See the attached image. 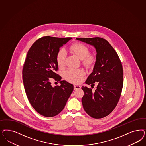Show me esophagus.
Masks as SVG:
<instances>
[{
	"mask_svg": "<svg viewBox=\"0 0 146 146\" xmlns=\"http://www.w3.org/2000/svg\"><path fill=\"white\" fill-rule=\"evenodd\" d=\"M80 88H81V87L79 85H74V90L80 89Z\"/></svg>",
	"mask_w": 146,
	"mask_h": 146,
	"instance_id": "esophagus-1",
	"label": "esophagus"
}]
</instances>
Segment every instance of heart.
Listing matches in <instances>:
<instances>
[{
    "label": "heart",
    "mask_w": 146,
    "mask_h": 146,
    "mask_svg": "<svg viewBox=\"0 0 146 146\" xmlns=\"http://www.w3.org/2000/svg\"><path fill=\"white\" fill-rule=\"evenodd\" d=\"M71 50L78 57L83 64L86 66H92L96 61L94 55L90 54V49L84 44L76 43L72 44L70 48ZM66 57V52L64 48L58 50L56 55V61L60 67L63 66ZM85 74L84 70L81 69L69 68L64 72V77L66 80L73 83H79L83 80Z\"/></svg>",
    "instance_id": "obj_1"
}]
</instances>
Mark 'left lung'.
<instances>
[{"label": "left lung", "mask_w": 146, "mask_h": 146, "mask_svg": "<svg viewBox=\"0 0 146 146\" xmlns=\"http://www.w3.org/2000/svg\"><path fill=\"white\" fill-rule=\"evenodd\" d=\"M76 40L95 48L97 55L93 72L85 83L97 85L94 92L82 86L84 94L82 98L83 108L95 119L106 117L113 111L120 99L123 86L122 64L117 52L105 39L101 38H77Z\"/></svg>", "instance_id": "1"}]
</instances>
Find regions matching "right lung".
<instances>
[{
    "instance_id": "1",
    "label": "right lung",
    "mask_w": 146,
    "mask_h": 146,
    "mask_svg": "<svg viewBox=\"0 0 146 146\" xmlns=\"http://www.w3.org/2000/svg\"><path fill=\"white\" fill-rule=\"evenodd\" d=\"M71 38L44 36L29 49L23 69L24 88L34 109L46 117H52L63 110L74 90L73 85L55 72L58 70L56 55L60 48ZM52 79L61 85L52 87Z\"/></svg>"
}]
</instances>
